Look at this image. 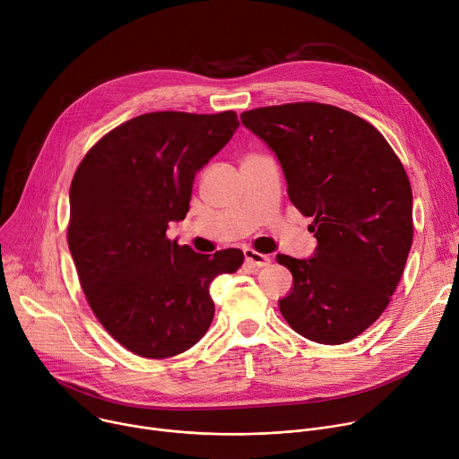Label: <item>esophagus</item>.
Instances as JSON below:
<instances>
[{"label": "esophagus", "instance_id": "obj_1", "mask_svg": "<svg viewBox=\"0 0 459 459\" xmlns=\"http://www.w3.org/2000/svg\"><path fill=\"white\" fill-rule=\"evenodd\" d=\"M243 256H245V262L253 267H265L271 264V256L256 253V251H253V248H245Z\"/></svg>", "mask_w": 459, "mask_h": 459}]
</instances>
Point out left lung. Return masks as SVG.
<instances>
[{
    "instance_id": "obj_1",
    "label": "left lung",
    "mask_w": 459,
    "mask_h": 459,
    "mask_svg": "<svg viewBox=\"0 0 459 459\" xmlns=\"http://www.w3.org/2000/svg\"><path fill=\"white\" fill-rule=\"evenodd\" d=\"M239 118L276 155L290 203L315 218L313 256H276L293 274L280 313L313 342L344 344L386 309L410 253L403 164L369 122L335 106H269Z\"/></svg>"
}]
</instances>
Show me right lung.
<instances>
[{
  "label": "right lung",
  "instance_id": "1",
  "mask_svg": "<svg viewBox=\"0 0 459 459\" xmlns=\"http://www.w3.org/2000/svg\"><path fill=\"white\" fill-rule=\"evenodd\" d=\"M234 111L139 115L82 159L69 188L67 243L88 302L135 355L174 357L211 327L212 280L234 273L239 248L199 255L166 238L185 220L195 174L234 135Z\"/></svg>",
  "mask_w": 459,
  "mask_h": 459
}]
</instances>
